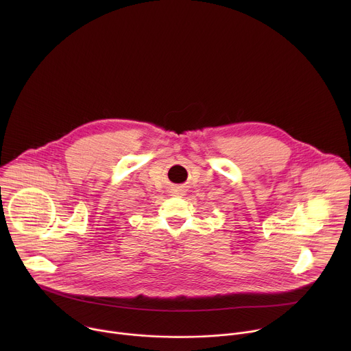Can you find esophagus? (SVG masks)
I'll return each mask as SVG.
<instances>
[{
	"instance_id": "1",
	"label": "esophagus",
	"mask_w": 351,
	"mask_h": 351,
	"mask_svg": "<svg viewBox=\"0 0 351 351\" xmlns=\"http://www.w3.org/2000/svg\"><path fill=\"white\" fill-rule=\"evenodd\" d=\"M171 193H172V195H183L184 194V187L183 186H173Z\"/></svg>"
}]
</instances>
